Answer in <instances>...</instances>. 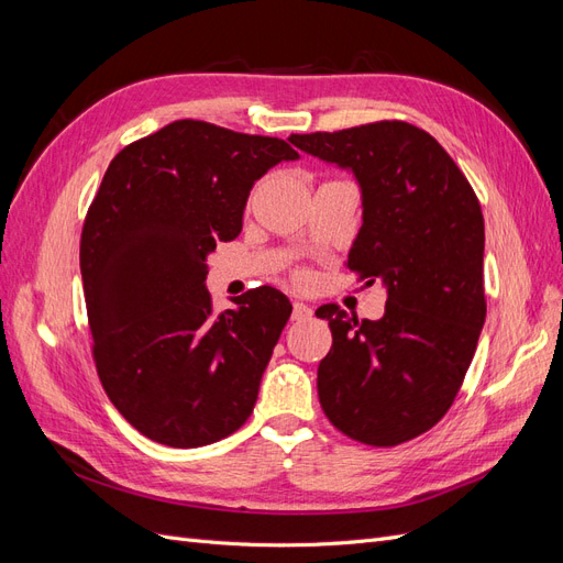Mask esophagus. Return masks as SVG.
I'll return each mask as SVG.
<instances>
[{
  "label": "esophagus",
  "instance_id": "obj_1",
  "mask_svg": "<svg viewBox=\"0 0 563 563\" xmlns=\"http://www.w3.org/2000/svg\"><path fill=\"white\" fill-rule=\"evenodd\" d=\"M291 317H294V321H308L312 317V308H310V305H305V302H294Z\"/></svg>",
  "mask_w": 563,
  "mask_h": 563
}]
</instances>
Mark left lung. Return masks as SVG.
<instances>
[{"instance_id": "left-lung-1", "label": "left lung", "mask_w": 563, "mask_h": 563, "mask_svg": "<svg viewBox=\"0 0 563 563\" xmlns=\"http://www.w3.org/2000/svg\"><path fill=\"white\" fill-rule=\"evenodd\" d=\"M288 141L360 183L362 228L347 267L387 291L376 321L338 305L317 310L333 333L317 371L321 408L362 444H404L444 418L479 343V199L449 152L413 124L376 122Z\"/></svg>"}]
</instances>
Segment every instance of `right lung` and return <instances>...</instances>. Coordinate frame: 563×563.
<instances>
[{"instance_id": "obj_1", "label": "right lung", "mask_w": 563, "mask_h": 563, "mask_svg": "<svg viewBox=\"0 0 563 563\" xmlns=\"http://www.w3.org/2000/svg\"><path fill=\"white\" fill-rule=\"evenodd\" d=\"M298 157L279 139L178 119L108 166L79 246L93 360L117 411L157 444L207 446L253 413L294 308L261 286L213 314L207 258L242 232L255 180Z\"/></svg>"}]
</instances>
